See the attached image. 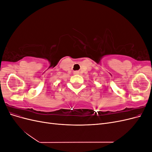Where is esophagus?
I'll return each instance as SVG.
<instances>
[{
    "instance_id": "obj_1",
    "label": "esophagus",
    "mask_w": 152,
    "mask_h": 152,
    "mask_svg": "<svg viewBox=\"0 0 152 152\" xmlns=\"http://www.w3.org/2000/svg\"><path fill=\"white\" fill-rule=\"evenodd\" d=\"M77 73H78V72H75V74H77Z\"/></svg>"
}]
</instances>
